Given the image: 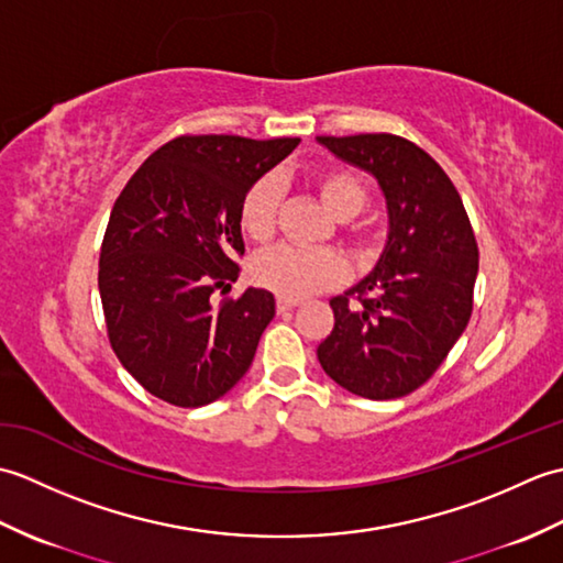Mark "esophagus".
Returning <instances> with one entry per match:
<instances>
[{
  "label": "esophagus",
  "mask_w": 563,
  "mask_h": 563,
  "mask_svg": "<svg viewBox=\"0 0 563 563\" xmlns=\"http://www.w3.org/2000/svg\"><path fill=\"white\" fill-rule=\"evenodd\" d=\"M297 305H300V300H295V297H275V309L278 312H290Z\"/></svg>",
  "instance_id": "esophagus-1"
}]
</instances>
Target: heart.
Wrapping results in <instances>:
<instances>
[{"label":"heart","mask_w":563,"mask_h":563,"mask_svg":"<svg viewBox=\"0 0 563 563\" xmlns=\"http://www.w3.org/2000/svg\"><path fill=\"white\" fill-rule=\"evenodd\" d=\"M321 202L339 220H351L367 206V190L361 178L345 169H324L314 176ZM280 184L273 176H261L246 188L239 206V224L249 239L263 244L275 234L280 210ZM261 288L280 297H307L329 290L345 278V261L331 249L275 246L261 254L251 268Z\"/></svg>","instance_id":"heart-1"}]
</instances>
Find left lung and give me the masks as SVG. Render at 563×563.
<instances>
[{
  "mask_svg": "<svg viewBox=\"0 0 563 563\" xmlns=\"http://www.w3.org/2000/svg\"><path fill=\"white\" fill-rule=\"evenodd\" d=\"M319 142L377 178L389 239L375 271L329 302L333 329L317 357L351 394L399 399L433 377L470 324L479 246L450 176L411 140L367 133Z\"/></svg>",
  "mask_w": 563,
  "mask_h": 563,
  "instance_id": "1",
  "label": "left lung"
}]
</instances>
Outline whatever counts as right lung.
Returning a JSON list of instances; mask_svg holds the SVG:
<instances>
[{"instance_id": "add662e5", "label": "right lung", "mask_w": 563, "mask_h": 563, "mask_svg": "<svg viewBox=\"0 0 563 563\" xmlns=\"http://www.w3.org/2000/svg\"><path fill=\"white\" fill-rule=\"evenodd\" d=\"M300 137L178 135L142 162L118 196L99 258L111 349L152 397L198 409L230 391L275 317L268 290H230L244 256L246 188Z\"/></svg>"}]
</instances>
